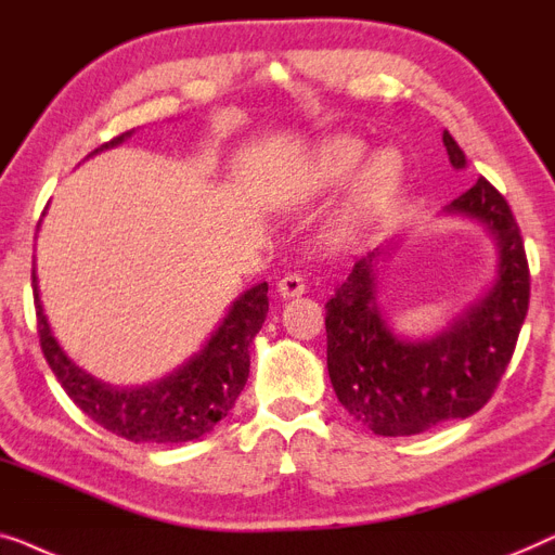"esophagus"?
<instances>
[{"label": "esophagus", "mask_w": 555, "mask_h": 555, "mask_svg": "<svg viewBox=\"0 0 555 555\" xmlns=\"http://www.w3.org/2000/svg\"><path fill=\"white\" fill-rule=\"evenodd\" d=\"M279 296L284 299H292V296H301L304 288H307V281L301 279V274H284L279 279Z\"/></svg>", "instance_id": "esophagus-1"}]
</instances>
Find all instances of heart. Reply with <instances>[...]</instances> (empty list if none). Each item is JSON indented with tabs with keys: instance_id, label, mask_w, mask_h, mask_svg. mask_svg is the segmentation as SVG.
Segmentation results:
<instances>
[{
	"instance_id": "heart-1",
	"label": "heart",
	"mask_w": 555,
	"mask_h": 555,
	"mask_svg": "<svg viewBox=\"0 0 555 555\" xmlns=\"http://www.w3.org/2000/svg\"><path fill=\"white\" fill-rule=\"evenodd\" d=\"M366 147L362 140L339 135L332 138L314 153L309 166L311 191H330L347 181L362 166ZM402 158L395 151H382L364 163L359 170L345 206V223L354 225L370 218L382 203L400 189Z\"/></svg>"
}]
</instances>
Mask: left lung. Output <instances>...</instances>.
<instances>
[{
    "instance_id": "1",
    "label": "left lung",
    "mask_w": 555,
    "mask_h": 555,
    "mask_svg": "<svg viewBox=\"0 0 555 555\" xmlns=\"http://www.w3.org/2000/svg\"><path fill=\"white\" fill-rule=\"evenodd\" d=\"M442 143L452 166L465 168V155L448 130ZM448 210L486 223L501 251L493 288L448 332L412 345L387 330L374 299L379 251L362 256L324 307L326 370L334 392L349 415L377 435H420L488 404L528 314L530 271L508 201L478 178Z\"/></svg>"
}]
</instances>
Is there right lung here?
I'll use <instances>...</instances> for the list:
<instances>
[{
  "label": "right lung",
  "instance_id": "add662e5",
  "mask_svg": "<svg viewBox=\"0 0 555 555\" xmlns=\"http://www.w3.org/2000/svg\"><path fill=\"white\" fill-rule=\"evenodd\" d=\"M125 135L130 132L113 138L103 147L122 143ZM33 294L42 354L69 400L105 430L130 442L158 444L198 440L201 435L214 430L218 420L229 415L248 379V364H251L248 345L259 334L269 311V284L263 281L233 301L229 317L201 349V354L176 374L147 387L115 389L75 366L54 341L40 304L35 271Z\"/></svg>",
  "mask_w": 555,
  "mask_h": 555
}]
</instances>
